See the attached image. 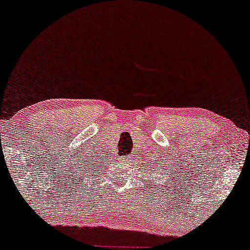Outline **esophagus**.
I'll return each mask as SVG.
<instances>
[{
  "label": "esophagus",
  "mask_w": 250,
  "mask_h": 250,
  "mask_svg": "<svg viewBox=\"0 0 250 250\" xmlns=\"http://www.w3.org/2000/svg\"><path fill=\"white\" fill-rule=\"evenodd\" d=\"M122 161H124V162H125V163H128V162H130V156H129V155L122 156Z\"/></svg>",
  "instance_id": "esophagus-1"
}]
</instances>
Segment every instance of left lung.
<instances>
[{"label":"left lung","mask_w":250,"mask_h":250,"mask_svg":"<svg viewBox=\"0 0 250 250\" xmlns=\"http://www.w3.org/2000/svg\"><path fill=\"white\" fill-rule=\"evenodd\" d=\"M152 173H154V170H152Z\"/></svg>","instance_id":"obj_1"}]
</instances>
